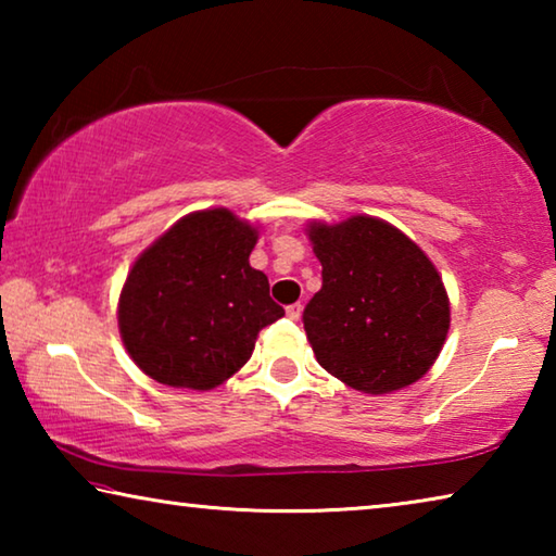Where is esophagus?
Returning <instances> with one entry per match:
<instances>
[{
	"label": "esophagus",
	"mask_w": 556,
	"mask_h": 556,
	"mask_svg": "<svg viewBox=\"0 0 556 556\" xmlns=\"http://www.w3.org/2000/svg\"><path fill=\"white\" fill-rule=\"evenodd\" d=\"M301 308H304V306H301V304H289V306H287V316L291 318V321H299V316H301Z\"/></svg>",
	"instance_id": "esophagus-1"
}]
</instances>
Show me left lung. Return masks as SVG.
Instances as JSON below:
<instances>
[{
	"mask_svg": "<svg viewBox=\"0 0 556 556\" xmlns=\"http://www.w3.org/2000/svg\"><path fill=\"white\" fill-rule=\"evenodd\" d=\"M324 285L304 308L318 365L348 388L388 394L425 378L444 348V281L407 235L372 215L308 223Z\"/></svg>",
	"mask_w": 556,
	"mask_h": 556,
	"instance_id": "1",
	"label": "left lung"
}]
</instances>
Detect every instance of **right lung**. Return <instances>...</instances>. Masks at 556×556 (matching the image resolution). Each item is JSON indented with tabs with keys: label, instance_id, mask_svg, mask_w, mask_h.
<instances>
[{
	"label": "right lung",
	"instance_id": "obj_1",
	"mask_svg": "<svg viewBox=\"0 0 556 556\" xmlns=\"http://www.w3.org/2000/svg\"><path fill=\"white\" fill-rule=\"evenodd\" d=\"M260 230L228 208L184 215L131 265L117 304L131 361L168 388L213 390L285 316L267 275L250 267Z\"/></svg>",
	"mask_w": 556,
	"mask_h": 556
}]
</instances>
